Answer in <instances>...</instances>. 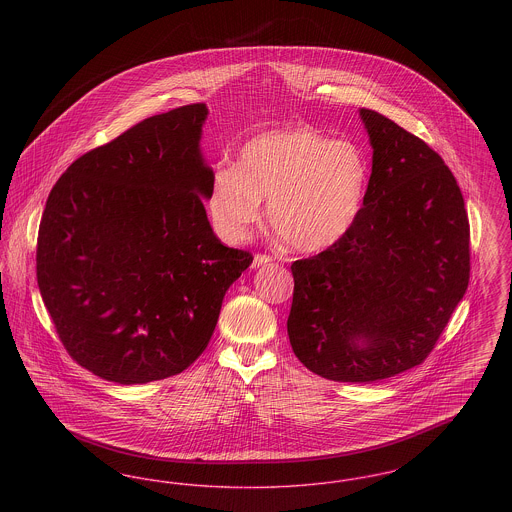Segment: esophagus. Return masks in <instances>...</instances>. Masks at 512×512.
Returning <instances> with one entry per match:
<instances>
[{
  "label": "esophagus",
  "instance_id": "34e87169",
  "mask_svg": "<svg viewBox=\"0 0 512 512\" xmlns=\"http://www.w3.org/2000/svg\"><path fill=\"white\" fill-rule=\"evenodd\" d=\"M274 261V257L272 255H267V253H257L255 257H253V268L263 267V265H268V263H272Z\"/></svg>",
  "mask_w": 512,
  "mask_h": 512
}]
</instances>
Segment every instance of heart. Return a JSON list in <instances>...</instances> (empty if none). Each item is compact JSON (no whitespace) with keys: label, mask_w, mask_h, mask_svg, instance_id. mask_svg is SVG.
I'll return each instance as SVG.
<instances>
[{"label":"heart","mask_w":512,"mask_h":512,"mask_svg":"<svg viewBox=\"0 0 512 512\" xmlns=\"http://www.w3.org/2000/svg\"><path fill=\"white\" fill-rule=\"evenodd\" d=\"M370 169L351 142L332 140L309 124L276 126L247 138L236 163H219L207 207L220 236L240 242L263 217L303 253L338 244L365 205Z\"/></svg>","instance_id":"heart-1"}]
</instances>
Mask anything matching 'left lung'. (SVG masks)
I'll list each match as a JSON object with an SVG mask.
<instances>
[{
    "label": "left lung",
    "mask_w": 512,
    "mask_h": 512,
    "mask_svg": "<svg viewBox=\"0 0 512 512\" xmlns=\"http://www.w3.org/2000/svg\"><path fill=\"white\" fill-rule=\"evenodd\" d=\"M372 146L365 205L340 242L292 265L295 357L334 382H376L424 363L470 278L461 188L438 153L361 109Z\"/></svg>",
    "instance_id": "1"
}]
</instances>
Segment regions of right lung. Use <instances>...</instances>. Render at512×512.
Wrapping results in <instances>:
<instances>
[{"instance_id":"1","label":"right lung","mask_w":512,"mask_h":512,"mask_svg":"<svg viewBox=\"0 0 512 512\" xmlns=\"http://www.w3.org/2000/svg\"><path fill=\"white\" fill-rule=\"evenodd\" d=\"M205 119V103H192L134 124L78 157L46 201L38 288L67 353L103 380L186 370L253 261L220 244L207 220Z\"/></svg>"}]
</instances>
